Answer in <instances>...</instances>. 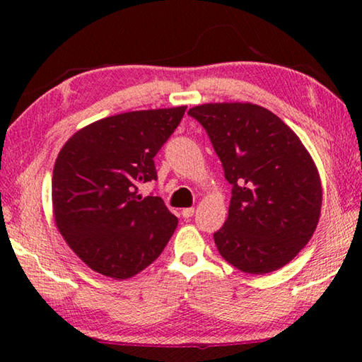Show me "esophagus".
I'll return each mask as SVG.
<instances>
[{"mask_svg": "<svg viewBox=\"0 0 362 362\" xmlns=\"http://www.w3.org/2000/svg\"><path fill=\"white\" fill-rule=\"evenodd\" d=\"M193 214H194V207H185V209H182V216L185 218L193 217Z\"/></svg>", "mask_w": 362, "mask_h": 362, "instance_id": "esophagus-1", "label": "esophagus"}]
</instances>
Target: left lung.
Returning a JSON list of instances; mask_svg holds the SVG:
<instances>
[{"mask_svg": "<svg viewBox=\"0 0 362 362\" xmlns=\"http://www.w3.org/2000/svg\"><path fill=\"white\" fill-rule=\"evenodd\" d=\"M204 127L231 183L228 218L214 241L220 255L249 274L283 268L311 240L322 187L316 164L276 115L254 103L189 108Z\"/></svg>", "mask_w": 362, "mask_h": 362, "instance_id": "8db88e82", "label": "left lung"}]
</instances>
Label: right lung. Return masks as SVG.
<instances>
[{"mask_svg":"<svg viewBox=\"0 0 362 362\" xmlns=\"http://www.w3.org/2000/svg\"><path fill=\"white\" fill-rule=\"evenodd\" d=\"M187 107L108 116L66 140L54 164L52 209L70 249L103 276L127 279L155 262L179 220L159 196L139 194L156 180L153 158Z\"/></svg>","mask_w":362,"mask_h":362,"instance_id":"obj_1","label":"right lung"}]
</instances>
